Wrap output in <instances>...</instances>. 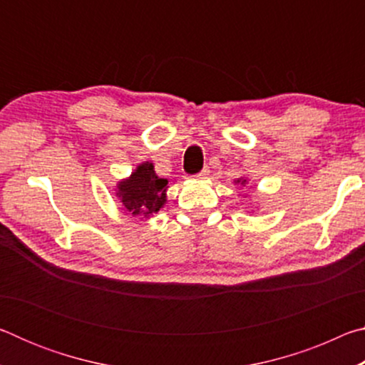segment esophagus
<instances>
[{"mask_svg": "<svg viewBox=\"0 0 365 365\" xmlns=\"http://www.w3.org/2000/svg\"><path fill=\"white\" fill-rule=\"evenodd\" d=\"M207 175H209V169L205 168V169H202V170L200 172V174L195 175V178H197V180H202V178H206Z\"/></svg>", "mask_w": 365, "mask_h": 365, "instance_id": "obj_1", "label": "esophagus"}]
</instances>
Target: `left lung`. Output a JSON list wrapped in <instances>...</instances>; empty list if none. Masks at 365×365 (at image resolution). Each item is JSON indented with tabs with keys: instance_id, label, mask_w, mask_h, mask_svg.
Wrapping results in <instances>:
<instances>
[{
	"instance_id": "1",
	"label": "left lung",
	"mask_w": 365,
	"mask_h": 365,
	"mask_svg": "<svg viewBox=\"0 0 365 365\" xmlns=\"http://www.w3.org/2000/svg\"><path fill=\"white\" fill-rule=\"evenodd\" d=\"M235 183H242V185H243V187H245V185H246V183H248V180H246V178H245V177H242V178H238V180H235Z\"/></svg>"
}]
</instances>
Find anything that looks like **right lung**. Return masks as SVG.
Here are the masks:
<instances>
[{"label":"right lung","mask_w":365,"mask_h":365,"mask_svg":"<svg viewBox=\"0 0 365 365\" xmlns=\"http://www.w3.org/2000/svg\"><path fill=\"white\" fill-rule=\"evenodd\" d=\"M168 178H160L154 172L153 163H141L130 177L117 183L115 196L127 214L148 220L159 212L168 201Z\"/></svg>","instance_id":"1"}]
</instances>
